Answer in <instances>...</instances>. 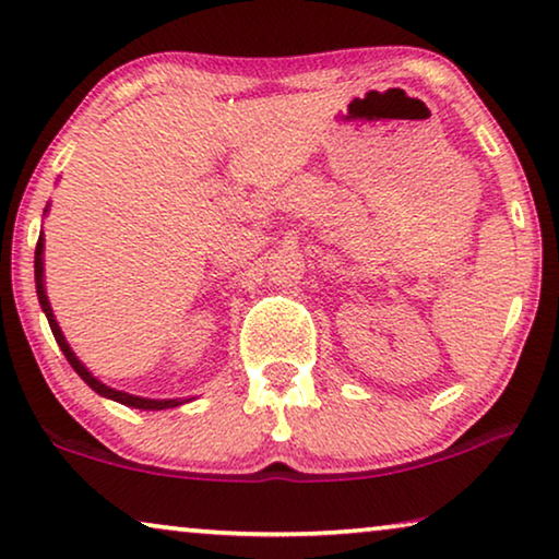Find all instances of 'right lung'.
Here are the masks:
<instances>
[{
	"mask_svg": "<svg viewBox=\"0 0 559 559\" xmlns=\"http://www.w3.org/2000/svg\"><path fill=\"white\" fill-rule=\"evenodd\" d=\"M47 209H50V206H45V214H47ZM43 254H45V234H39L37 249H35V287H37L39 307H43L45 318H47V322H50V328H52V335H55V340H58L60 350H62L64 358H68L72 370H75V373L83 378L85 383L91 385L95 393L103 395V399H110V401H116V403H123V406L141 408V411H166V408H176V406H181V403L193 401V399H141V395H133V393H126V391H116V388L105 385L103 380L95 378L91 370H87L83 362H80L78 355L72 353V347L68 345V340H64L62 330L58 325V320H55V312H52L50 299H47V289H45V257Z\"/></svg>",
	"mask_w": 559,
	"mask_h": 559,
	"instance_id": "1",
	"label": "right lung"
}]
</instances>
